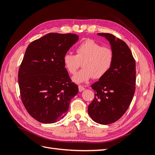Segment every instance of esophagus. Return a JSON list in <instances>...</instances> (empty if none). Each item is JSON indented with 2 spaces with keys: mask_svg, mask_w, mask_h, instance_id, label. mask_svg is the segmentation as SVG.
<instances>
[{
  "mask_svg": "<svg viewBox=\"0 0 155 155\" xmlns=\"http://www.w3.org/2000/svg\"><path fill=\"white\" fill-rule=\"evenodd\" d=\"M78 88H79V92H82L83 91L85 90V87H83L82 85H79Z\"/></svg>",
  "mask_w": 155,
  "mask_h": 155,
  "instance_id": "esophagus-1",
  "label": "esophagus"
}]
</instances>
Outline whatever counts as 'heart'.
Masks as SVG:
<instances>
[{"mask_svg":"<svg viewBox=\"0 0 155 155\" xmlns=\"http://www.w3.org/2000/svg\"><path fill=\"white\" fill-rule=\"evenodd\" d=\"M76 55L67 53L63 56L65 68L74 74L83 62V68L74 75L72 81L76 83L87 82L93 77L99 79L109 71L114 61V51L110 48L102 46L92 39H87L76 49Z\"/></svg>","mask_w":155,"mask_h":155,"instance_id":"obj_1","label":"heart"}]
</instances>
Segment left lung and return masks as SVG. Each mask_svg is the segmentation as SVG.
<instances>
[{
	"mask_svg": "<svg viewBox=\"0 0 155 155\" xmlns=\"http://www.w3.org/2000/svg\"><path fill=\"white\" fill-rule=\"evenodd\" d=\"M109 41L114 54L109 71L91 85L95 97L88 113L95 122L107 125L122 116L132 101L135 92L136 63L129 46L110 34L99 33Z\"/></svg>",
	"mask_w": 155,
	"mask_h": 155,
	"instance_id": "obj_1",
	"label": "left lung"
}]
</instances>
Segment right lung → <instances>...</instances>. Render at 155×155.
Returning a JSON list of instances; mask_svg holds the SVG:
<instances>
[{"label": "right lung", "mask_w": 155, "mask_h": 155, "mask_svg": "<svg viewBox=\"0 0 155 155\" xmlns=\"http://www.w3.org/2000/svg\"><path fill=\"white\" fill-rule=\"evenodd\" d=\"M72 34L50 33L28 45L18 70L22 104L37 121L53 124L67 114L78 93L63 64V56L78 41Z\"/></svg>", "instance_id": "add662e5"}]
</instances>
